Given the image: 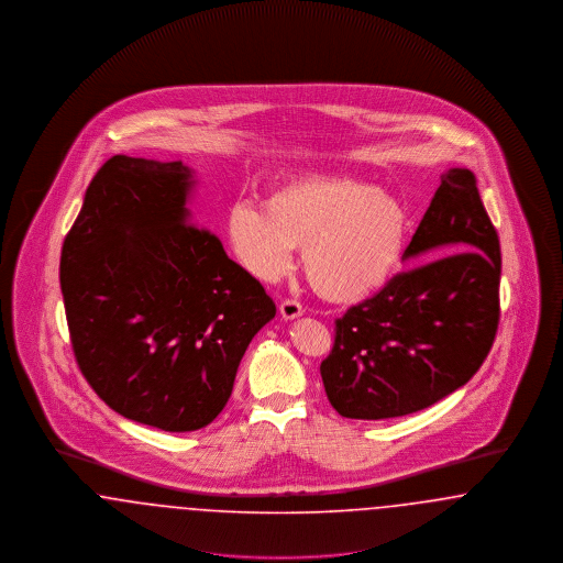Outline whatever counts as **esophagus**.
I'll use <instances>...</instances> for the list:
<instances>
[{
	"label": "esophagus",
	"mask_w": 563,
	"mask_h": 563,
	"mask_svg": "<svg viewBox=\"0 0 563 563\" xmlns=\"http://www.w3.org/2000/svg\"><path fill=\"white\" fill-rule=\"evenodd\" d=\"M280 314H283V319L291 321V319H297V317L303 314V308L295 299H285V301H280Z\"/></svg>",
	"instance_id": "obj_1"
}]
</instances>
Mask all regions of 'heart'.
<instances>
[{
    "label": "heart",
    "instance_id": "heart-1",
    "mask_svg": "<svg viewBox=\"0 0 563 563\" xmlns=\"http://www.w3.org/2000/svg\"><path fill=\"white\" fill-rule=\"evenodd\" d=\"M401 200L342 175L291 177L269 189L266 207L239 200L225 214V239L242 268L280 278L301 246V268L317 294L354 303L382 289L409 236Z\"/></svg>",
    "mask_w": 563,
    "mask_h": 563
}]
</instances>
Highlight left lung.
I'll return each mask as SVG.
<instances>
[{
	"label": "left lung",
	"instance_id": "8db88e82",
	"mask_svg": "<svg viewBox=\"0 0 563 563\" xmlns=\"http://www.w3.org/2000/svg\"><path fill=\"white\" fill-rule=\"evenodd\" d=\"M441 255L395 274L335 319L321 363L333 409L352 420L399 418L464 386L500 321V241L468 168H450L402 257Z\"/></svg>",
	"mask_w": 563,
	"mask_h": 563
}]
</instances>
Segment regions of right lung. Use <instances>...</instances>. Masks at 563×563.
I'll return each mask as SVG.
<instances>
[{"instance_id":"add662e5","label":"right lung","mask_w":563,"mask_h":563,"mask_svg":"<svg viewBox=\"0 0 563 563\" xmlns=\"http://www.w3.org/2000/svg\"><path fill=\"white\" fill-rule=\"evenodd\" d=\"M189 188L181 162L113 156L60 251L81 375L120 416L168 432L213 422L244 350L276 314L262 283L191 223Z\"/></svg>"}]
</instances>
